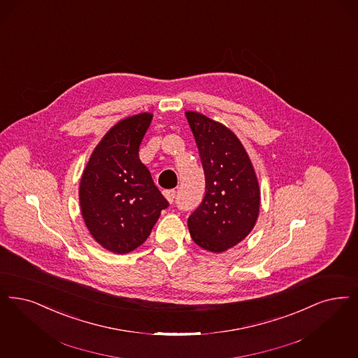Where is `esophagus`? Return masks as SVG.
I'll use <instances>...</instances> for the list:
<instances>
[{
    "mask_svg": "<svg viewBox=\"0 0 358 358\" xmlns=\"http://www.w3.org/2000/svg\"><path fill=\"white\" fill-rule=\"evenodd\" d=\"M164 196L166 197V200L169 201L171 203H173L174 199H176V190H165V192H164Z\"/></svg>",
    "mask_w": 358,
    "mask_h": 358,
    "instance_id": "esophagus-1",
    "label": "esophagus"
}]
</instances>
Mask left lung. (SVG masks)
I'll list each match as a JSON object with an SVG mask.
<instances>
[{
    "label": "left lung",
    "instance_id": "left-lung-1",
    "mask_svg": "<svg viewBox=\"0 0 358 358\" xmlns=\"http://www.w3.org/2000/svg\"><path fill=\"white\" fill-rule=\"evenodd\" d=\"M205 174V196L187 218L193 241L221 253L237 245L257 221V177L243 143L220 122L186 112Z\"/></svg>",
    "mask_w": 358,
    "mask_h": 358
}]
</instances>
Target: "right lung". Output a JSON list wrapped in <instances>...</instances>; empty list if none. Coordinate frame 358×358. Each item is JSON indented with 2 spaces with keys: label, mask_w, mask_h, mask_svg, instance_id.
<instances>
[{
  "label": "right lung",
  "mask_w": 358,
  "mask_h": 358,
  "mask_svg": "<svg viewBox=\"0 0 358 358\" xmlns=\"http://www.w3.org/2000/svg\"><path fill=\"white\" fill-rule=\"evenodd\" d=\"M153 115L120 121L102 138L86 165L80 203L86 227L105 249L125 255L149 237L168 200L138 156Z\"/></svg>",
  "instance_id": "obj_1"
}]
</instances>
